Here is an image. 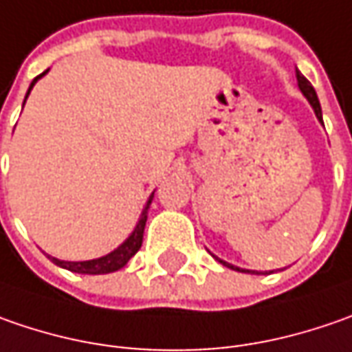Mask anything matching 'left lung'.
Segmentation results:
<instances>
[{
  "mask_svg": "<svg viewBox=\"0 0 352 352\" xmlns=\"http://www.w3.org/2000/svg\"><path fill=\"white\" fill-rule=\"evenodd\" d=\"M298 85H299V90L305 94V98L309 100V104L314 106V110H315V114H317V118L321 120V104H319V98H317V94H315V90H314V86H311V82L301 74L298 70ZM222 262V260H221ZM224 266H228V267H234V266H230V264H226V262H222ZM238 272H246V270H240V267H236Z\"/></svg>",
  "mask_w": 352,
  "mask_h": 352,
  "instance_id": "left-lung-1",
  "label": "left lung"
}]
</instances>
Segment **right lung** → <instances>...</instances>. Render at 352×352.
I'll use <instances>...</instances> for the list:
<instances>
[{"mask_svg":"<svg viewBox=\"0 0 352 352\" xmlns=\"http://www.w3.org/2000/svg\"><path fill=\"white\" fill-rule=\"evenodd\" d=\"M43 74H47V70H45ZM43 74H38L37 78L31 82L29 90H27V96H29L31 88L35 86V82H37ZM27 96H25V98H27ZM151 199H153V195L149 197L146 208H144V212H142V219L138 222V226L133 228V232L130 234V238H128L120 248H116L114 252H110L108 256H102V258H96V260H88V262H65V260H56V258H51V260H53L56 266L67 267V270L76 272V274H110V272H116V270L124 267L130 262L131 256L142 248V242H144V228H146L147 221V208L151 205Z\"/></svg>","mask_w":352,"mask_h":352,"instance_id":"1","label":"right lung"}]
</instances>
